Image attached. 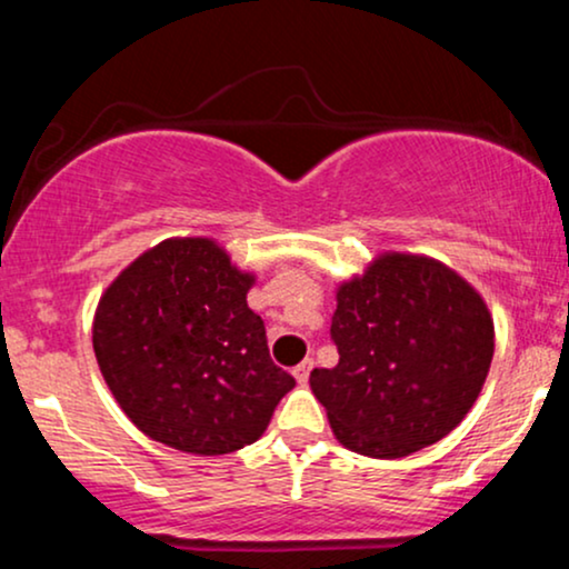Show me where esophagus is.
Segmentation results:
<instances>
[{"mask_svg": "<svg viewBox=\"0 0 569 569\" xmlns=\"http://www.w3.org/2000/svg\"><path fill=\"white\" fill-rule=\"evenodd\" d=\"M316 363H312V358H305L299 367H293V380H297L299 385H307V380H310V371Z\"/></svg>", "mask_w": 569, "mask_h": 569, "instance_id": "esophagus-1", "label": "esophagus"}]
</instances>
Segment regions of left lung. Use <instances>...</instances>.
I'll use <instances>...</instances> for the list:
<instances>
[{
    "instance_id": "left-lung-1",
    "label": "left lung",
    "mask_w": 569,
    "mask_h": 569,
    "mask_svg": "<svg viewBox=\"0 0 569 569\" xmlns=\"http://www.w3.org/2000/svg\"><path fill=\"white\" fill-rule=\"evenodd\" d=\"M335 369L310 388L342 447L396 460L452 433L485 388L495 323L452 267L385 251L337 289Z\"/></svg>"
}]
</instances>
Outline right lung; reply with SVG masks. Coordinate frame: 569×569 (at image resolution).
Returning a JSON list of instances; mask_svg holds the SVG:
<instances>
[{"label":"right lung","mask_w":569,"mask_h":569,"mask_svg":"<svg viewBox=\"0 0 569 569\" xmlns=\"http://www.w3.org/2000/svg\"><path fill=\"white\" fill-rule=\"evenodd\" d=\"M253 272L213 238H168L101 293L93 350L136 428L179 452L213 457L264 433L293 388L246 302Z\"/></svg>","instance_id":"add662e5"}]
</instances>
